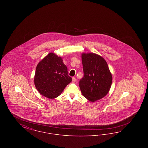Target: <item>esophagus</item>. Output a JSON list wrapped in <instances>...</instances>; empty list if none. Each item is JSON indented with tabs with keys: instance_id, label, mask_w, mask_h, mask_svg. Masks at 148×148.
<instances>
[{
	"instance_id": "1",
	"label": "esophagus",
	"mask_w": 148,
	"mask_h": 148,
	"mask_svg": "<svg viewBox=\"0 0 148 148\" xmlns=\"http://www.w3.org/2000/svg\"><path fill=\"white\" fill-rule=\"evenodd\" d=\"M75 82H76V79H75V77H72V82H73V83H75Z\"/></svg>"
}]
</instances>
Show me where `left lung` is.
<instances>
[{"mask_svg":"<svg viewBox=\"0 0 148 148\" xmlns=\"http://www.w3.org/2000/svg\"><path fill=\"white\" fill-rule=\"evenodd\" d=\"M84 77L79 87L85 98L91 102L104 98L112 83V75L106 60L95 53H83Z\"/></svg>","mask_w":148,"mask_h":148,"instance_id":"left-lung-1","label":"left lung"}]
</instances>
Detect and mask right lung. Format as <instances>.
I'll return each mask as SVG.
<instances>
[{"mask_svg":"<svg viewBox=\"0 0 148 148\" xmlns=\"http://www.w3.org/2000/svg\"><path fill=\"white\" fill-rule=\"evenodd\" d=\"M71 81L62 58L54 53L48 54L36 66L34 76L36 89L48 98L58 97Z\"/></svg>","mask_w":148,"mask_h":148,"instance_id":"obj_1","label":"right lung"}]
</instances>
